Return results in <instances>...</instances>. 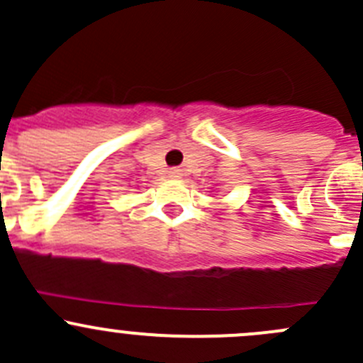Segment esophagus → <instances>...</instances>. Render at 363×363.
<instances>
[{"mask_svg":"<svg viewBox=\"0 0 363 363\" xmlns=\"http://www.w3.org/2000/svg\"><path fill=\"white\" fill-rule=\"evenodd\" d=\"M168 174H170V177H181V170H177V168H172Z\"/></svg>","mask_w":363,"mask_h":363,"instance_id":"1","label":"esophagus"}]
</instances>
